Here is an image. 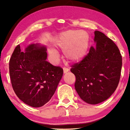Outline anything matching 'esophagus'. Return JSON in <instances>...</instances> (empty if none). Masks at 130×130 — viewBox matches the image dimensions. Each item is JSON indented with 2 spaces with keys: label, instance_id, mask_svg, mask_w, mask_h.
<instances>
[{
  "label": "esophagus",
  "instance_id": "34e87169",
  "mask_svg": "<svg viewBox=\"0 0 130 130\" xmlns=\"http://www.w3.org/2000/svg\"><path fill=\"white\" fill-rule=\"evenodd\" d=\"M63 73H67V72L69 70V69H68V68H66V67H63Z\"/></svg>",
  "mask_w": 130,
  "mask_h": 130
}]
</instances>
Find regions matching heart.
Segmentation results:
<instances>
[{"mask_svg": "<svg viewBox=\"0 0 130 130\" xmlns=\"http://www.w3.org/2000/svg\"><path fill=\"white\" fill-rule=\"evenodd\" d=\"M89 36L85 31L68 30L61 33L56 45L62 50L68 60L72 62H78L84 58L88 49ZM52 58L56 59L58 56L54 49L49 50Z\"/></svg>", "mask_w": 130, "mask_h": 130, "instance_id": "heart-1", "label": "heart"}]
</instances>
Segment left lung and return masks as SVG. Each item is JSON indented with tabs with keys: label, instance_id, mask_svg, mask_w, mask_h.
<instances>
[{
	"label": "left lung",
	"instance_id": "left-lung-1",
	"mask_svg": "<svg viewBox=\"0 0 130 130\" xmlns=\"http://www.w3.org/2000/svg\"><path fill=\"white\" fill-rule=\"evenodd\" d=\"M96 47L70 69L76 76V91L83 101L97 104L108 99L117 88L122 57L116 44L103 32L94 31Z\"/></svg>",
	"mask_w": 130,
	"mask_h": 130
}]
</instances>
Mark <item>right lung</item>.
<instances>
[{
  "label": "right lung",
  "mask_w": 130,
  "mask_h": 130,
  "mask_svg": "<svg viewBox=\"0 0 130 130\" xmlns=\"http://www.w3.org/2000/svg\"><path fill=\"white\" fill-rule=\"evenodd\" d=\"M46 47L31 44L21 51L15 47L9 62L10 76L15 94L25 104L40 107L51 99L63 75V69L46 61Z\"/></svg>",
  "instance_id": "add662e5"
}]
</instances>
